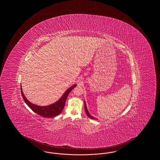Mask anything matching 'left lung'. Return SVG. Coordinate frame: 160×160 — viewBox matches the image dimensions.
Listing matches in <instances>:
<instances>
[{"mask_svg": "<svg viewBox=\"0 0 160 160\" xmlns=\"http://www.w3.org/2000/svg\"><path fill=\"white\" fill-rule=\"evenodd\" d=\"M84 104H85V112L86 113V114H87V116H88L89 118H92V119H96L97 118H95V117H92V116H91L90 114V113L88 112V110L87 109V106H86V102H85V101H84Z\"/></svg>", "mask_w": 160, "mask_h": 160, "instance_id": "8db88e82", "label": "left lung"}]
</instances>
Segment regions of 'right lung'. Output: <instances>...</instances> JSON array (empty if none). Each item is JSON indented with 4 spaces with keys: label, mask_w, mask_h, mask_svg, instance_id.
I'll use <instances>...</instances> for the list:
<instances>
[{
    "label": "right lung",
    "mask_w": 160,
    "mask_h": 160,
    "mask_svg": "<svg viewBox=\"0 0 160 160\" xmlns=\"http://www.w3.org/2000/svg\"><path fill=\"white\" fill-rule=\"evenodd\" d=\"M76 86V84L72 85L65 92V93L62 95L61 98H59L58 101H56L55 103H53L52 104L48 106L37 105L30 102L24 96L23 92L22 91V85H21V94L25 103L33 112L43 117L52 118L61 113L62 110L65 107V102L68 94Z\"/></svg>",
    "instance_id": "add662e5"
}]
</instances>
